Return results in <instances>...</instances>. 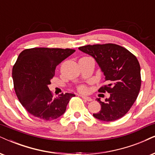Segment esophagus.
<instances>
[{
	"label": "esophagus",
	"instance_id": "34e87169",
	"mask_svg": "<svg viewBox=\"0 0 155 155\" xmlns=\"http://www.w3.org/2000/svg\"><path fill=\"white\" fill-rule=\"evenodd\" d=\"M81 98L84 99V100H85V101H92V99H91V97H86V96H81Z\"/></svg>",
	"mask_w": 155,
	"mask_h": 155
}]
</instances>
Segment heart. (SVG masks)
<instances>
[{"mask_svg": "<svg viewBox=\"0 0 155 155\" xmlns=\"http://www.w3.org/2000/svg\"><path fill=\"white\" fill-rule=\"evenodd\" d=\"M79 91L81 92H87V89L85 87H84V86H82V87H79Z\"/></svg>", "mask_w": 155, "mask_h": 155, "instance_id": "1", "label": "heart"}]
</instances>
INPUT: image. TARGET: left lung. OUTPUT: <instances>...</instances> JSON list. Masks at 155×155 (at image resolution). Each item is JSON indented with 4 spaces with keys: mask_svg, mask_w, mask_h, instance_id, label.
<instances>
[{
    "mask_svg": "<svg viewBox=\"0 0 155 155\" xmlns=\"http://www.w3.org/2000/svg\"><path fill=\"white\" fill-rule=\"evenodd\" d=\"M79 49L91 56L105 76L107 85L99 91L110 94L101 101V110L93 116L104 121L124 117L138 97L141 87L140 65L134 55L127 48L114 44L87 45Z\"/></svg>",
    "mask_w": 155,
    "mask_h": 155,
    "instance_id": "1",
    "label": "left lung"
}]
</instances>
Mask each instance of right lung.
I'll list each match as a JSON object with an SVG mask.
<instances>
[{"label":"right lung","instance_id":"right-lung-1","mask_svg":"<svg viewBox=\"0 0 155 155\" xmlns=\"http://www.w3.org/2000/svg\"><path fill=\"white\" fill-rule=\"evenodd\" d=\"M75 52L70 48H33L23 51L13 67L12 76L18 99L33 116L46 121L63 115L74 94H61L56 98L48 85L56 66Z\"/></svg>","mask_w":155,"mask_h":155}]
</instances>
